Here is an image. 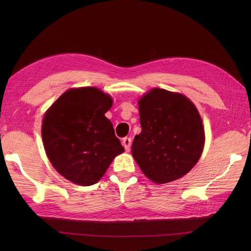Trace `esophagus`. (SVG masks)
<instances>
[{
	"instance_id": "esophagus-1",
	"label": "esophagus",
	"mask_w": 251,
	"mask_h": 251,
	"mask_svg": "<svg viewBox=\"0 0 251 251\" xmlns=\"http://www.w3.org/2000/svg\"><path fill=\"white\" fill-rule=\"evenodd\" d=\"M123 146H124L125 150L127 152H129L130 150V147H131V138L129 137H125L124 139H123Z\"/></svg>"
}]
</instances>
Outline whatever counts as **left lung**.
Segmentation results:
<instances>
[{"label":"left lung","mask_w":251,"mask_h":251,"mask_svg":"<svg viewBox=\"0 0 251 251\" xmlns=\"http://www.w3.org/2000/svg\"><path fill=\"white\" fill-rule=\"evenodd\" d=\"M141 132L131 154L142 173L158 184L183 177L195 166L205 143L201 117L190 99L153 88L139 100Z\"/></svg>","instance_id":"1"}]
</instances>
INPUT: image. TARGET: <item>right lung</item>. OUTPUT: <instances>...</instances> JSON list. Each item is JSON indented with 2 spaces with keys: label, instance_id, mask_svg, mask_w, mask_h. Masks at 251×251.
Instances as JSON below:
<instances>
[{
  "label": "right lung",
  "instance_id": "1",
  "mask_svg": "<svg viewBox=\"0 0 251 251\" xmlns=\"http://www.w3.org/2000/svg\"><path fill=\"white\" fill-rule=\"evenodd\" d=\"M113 101L96 87L71 88L46 111L42 138L46 155L62 177L78 185L97 183L124 152L104 116Z\"/></svg>",
  "mask_w": 251,
  "mask_h": 251
}]
</instances>
